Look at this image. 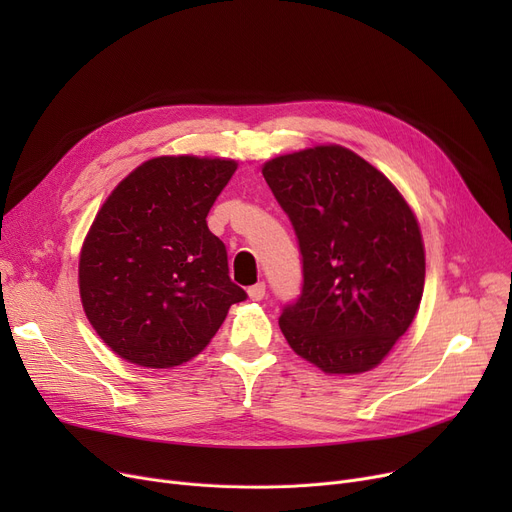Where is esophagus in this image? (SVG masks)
Wrapping results in <instances>:
<instances>
[{
  "mask_svg": "<svg viewBox=\"0 0 512 512\" xmlns=\"http://www.w3.org/2000/svg\"><path fill=\"white\" fill-rule=\"evenodd\" d=\"M249 297H251L253 301H261V299L265 297V282L253 284V286L249 288Z\"/></svg>",
  "mask_w": 512,
  "mask_h": 512,
  "instance_id": "obj_1",
  "label": "esophagus"
}]
</instances>
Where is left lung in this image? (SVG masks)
Returning a JSON list of instances; mask_svg holds the SVG:
<instances>
[{"label":"left lung","mask_w":512,"mask_h":512,"mask_svg":"<svg viewBox=\"0 0 512 512\" xmlns=\"http://www.w3.org/2000/svg\"><path fill=\"white\" fill-rule=\"evenodd\" d=\"M263 178L303 263L299 299L280 315L284 338L326 373L375 367L421 303L425 255L413 211L382 172L338 145L276 157Z\"/></svg>","instance_id":"left-lung-1"}]
</instances>
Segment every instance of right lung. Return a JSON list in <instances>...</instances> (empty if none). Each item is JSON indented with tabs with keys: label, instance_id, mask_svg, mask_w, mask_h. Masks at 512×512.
<instances>
[{
	"label": "right lung",
	"instance_id": "1",
	"mask_svg": "<svg viewBox=\"0 0 512 512\" xmlns=\"http://www.w3.org/2000/svg\"><path fill=\"white\" fill-rule=\"evenodd\" d=\"M232 159L155 157L107 197L78 263L80 299L99 338L122 359L168 369L199 355L230 305L247 299L228 274L207 213Z\"/></svg>",
	"mask_w": 512,
	"mask_h": 512
}]
</instances>
